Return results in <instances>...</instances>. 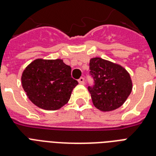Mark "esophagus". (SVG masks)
<instances>
[{"instance_id":"esophagus-1","label":"esophagus","mask_w":156,"mask_h":156,"mask_svg":"<svg viewBox=\"0 0 156 156\" xmlns=\"http://www.w3.org/2000/svg\"><path fill=\"white\" fill-rule=\"evenodd\" d=\"M78 83H79V84H81V85H83V84H84V78H79V79H78Z\"/></svg>"}]
</instances>
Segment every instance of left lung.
Wrapping results in <instances>:
<instances>
[{
  "label": "left lung",
  "mask_w": 156,
  "mask_h": 156,
  "mask_svg": "<svg viewBox=\"0 0 156 156\" xmlns=\"http://www.w3.org/2000/svg\"><path fill=\"white\" fill-rule=\"evenodd\" d=\"M94 87H88L94 106L102 112L116 110L126 102L133 89L130 74L119 64L100 57L90 60Z\"/></svg>",
  "instance_id": "left-lung-1"
}]
</instances>
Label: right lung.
Wrapping results in <instances>:
<instances>
[{"label":"right lung","mask_w":156,"mask_h":156,"mask_svg":"<svg viewBox=\"0 0 156 156\" xmlns=\"http://www.w3.org/2000/svg\"><path fill=\"white\" fill-rule=\"evenodd\" d=\"M21 80L28 99L44 110H57L66 105L78 84L71 78L70 66L61 59H35L23 70Z\"/></svg>","instance_id":"right-lung-1"}]
</instances>
